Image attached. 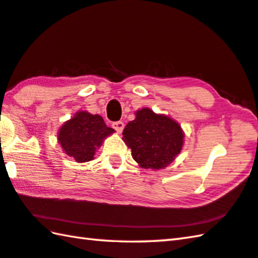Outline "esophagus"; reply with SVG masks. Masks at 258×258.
<instances>
[{"mask_svg":"<svg viewBox=\"0 0 258 258\" xmlns=\"http://www.w3.org/2000/svg\"><path fill=\"white\" fill-rule=\"evenodd\" d=\"M112 126H113V128L117 131L118 133H122V131L124 128V123L120 122V120H118V122H114Z\"/></svg>","mask_w":258,"mask_h":258,"instance_id":"esophagus-1","label":"esophagus"}]
</instances>
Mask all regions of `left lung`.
I'll use <instances>...</instances> for the list:
<instances>
[{"instance_id":"obj_1","label":"left lung","mask_w":258,"mask_h":258,"mask_svg":"<svg viewBox=\"0 0 258 258\" xmlns=\"http://www.w3.org/2000/svg\"><path fill=\"white\" fill-rule=\"evenodd\" d=\"M123 141L141 168L160 170L172 163L180 154L184 132L170 116L144 107L136 110L135 119L125 126Z\"/></svg>"}]
</instances>
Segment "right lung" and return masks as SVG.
<instances>
[{
	"mask_svg": "<svg viewBox=\"0 0 258 258\" xmlns=\"http://www.w3.org/2000/svg\"><path fill=\"white\" fill-rule=\"evenodd\" d=\"M114 132L115 130L107 127L100 115L78 110L60 126L57 140L66 154L76 162L85 163L94 159L105 139Z\"/></svg>",
	"mask_w": 258,
	"mask_h": 258,
	"instance_id": "1",
	"label": "right lung"
}]
</instances>
